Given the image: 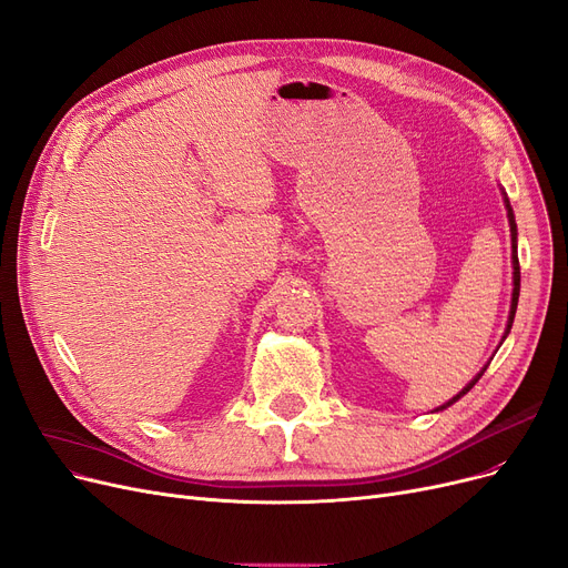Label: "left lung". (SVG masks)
Listing matches in <instances>:
<instances>
[{"label": "left lung", "instance_id": "left-lung-1", "mask_svg": "<svg viewBox=\"0 0 568 568\" xmlns=\"http://www.w3.org/2000/svg\"><path fill=\"white\" fill-rule=\"evenodd\" d=\"M501 194H504V204H506V215H508V225H510V241H513V255H510V260H513V297H510V313H508V325H506V332H504V338L510 334V327H513V320H515V311H517V300H520V260H517V225H515V215H513V209H510V202H508V196H506V192L501 190ZM485 368H487V364L480 368V372L474 376V381L471 383H466L464 387H462V392H457L455 397L450 399V402H446L443 406H438V408H434V413H438V410H443V408H448V406H453L455 402H459L464 394L471 389L478 381H480V376L485 374Z\"/></svg>", "mask_w": 568, "mask_h": 568}]
</instances>
